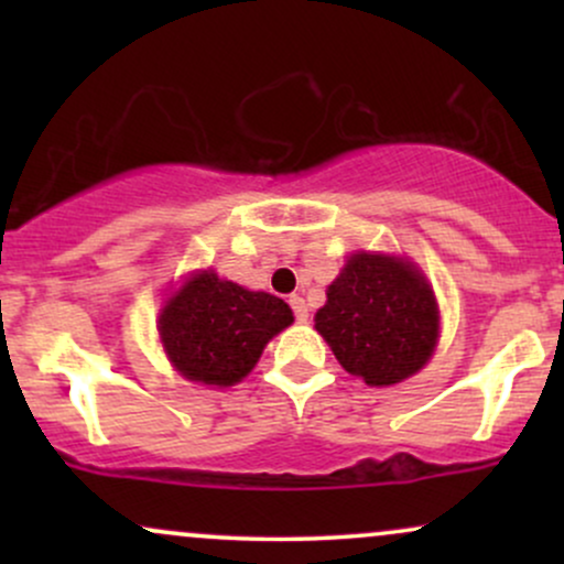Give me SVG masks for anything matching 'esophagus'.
Wrapping results in <instances>:
<instances>
[{"instance_id": "esophagus-1", "label": "esophagus", "mask_w": 564, "mask_h": 564, "mask_svg": "<svg viewBox=\"0 0 564 564\" xmlns=\"http://www.w3.org/2000/svg\"><path fill=\"white\" fill-rule=\"evenodd\" d=\"M289 304H291V310H294V318L300 321V323H304L307 321V304H304V300L302 296H289Z\"/></svg>"}]
</instances>
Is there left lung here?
I'll return each mask as SVG.
<instances>
[{
    "instance_id": "obj_1",
    "label": "left lung",
    "mask_w": 564,
    "mask_h": 564,
    "mask_svg": "<svg viewBox=\"0 0 564 564\" xmlns=\"http://www.w3.org/2000/svg\"><path fill=\"white\" fill-rule=\"evenodd\" d=\"M326 296L315 328L347 373L390 387L430 360L437 345V304L411 262L355 254Z\"/></svg>"
}]
</instances>
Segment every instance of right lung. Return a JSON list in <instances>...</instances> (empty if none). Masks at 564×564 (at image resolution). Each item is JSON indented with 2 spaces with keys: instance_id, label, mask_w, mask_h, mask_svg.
I'll list each match as a JSON object with an SVG mask.
<instances>
[{
  "instance_id": "1",
  "label": "right lung",
  "mask_w": 564,
  "mask_h": 564,
  "mask_svg": "<svg viewBox=\"0 0 564 564\" xmlns=\"http://www.w3.org/2000/svg\"><path fill=\"white\" fill-rule=\"evenodd\" d=\"M291 321V307L278 296L206 270L166 302L159 332L185 379L230 387L254 368L264 345Z\"/></svg>"
}]
</instances>
